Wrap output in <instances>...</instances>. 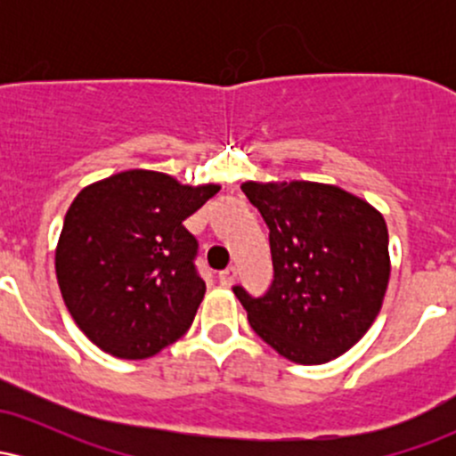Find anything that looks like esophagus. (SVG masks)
<instances>
[{"label": "esophagus", "instance_id": "34e87169", "mask_svg": "<svg viewBox=\"0 0 456 456\" xmlns=\"http://www.w3.org/2000/svg\"><path fill=\"white\" fill-rule=\"evenodd\" d=\"M235 276H238V270H235V268H233V265H232V268H227V270L218 272V281H221V285H224V287L233 285Z\"/></svg>", "mask_w": 456, "mask_h": 456}]
</instances>
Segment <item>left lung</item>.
Wrapping results in <instances>:
<instances>
[{
  "mask_svg": "<svg viewBox=\"0 0 456 456\" xmlns=\"http://www.w3.org/2000/svg\"><path fill=\"white\" fill-rule=\"evenodd\" d=\"M270 229L274 281L242 287L255 332L282 358L323 364L352 349L379 315L390 279L388 227L364 199L319 182H244Z\"/></svg>",
  "mask_w": 456,
  "mask_h": 456,
  "instance_id": "1",
  "label": "left lung"
}]
</instances>
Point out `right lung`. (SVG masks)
I'll use <instances>...</instances> for the list:
<instances>
[{"label": "right lung", "mask_w": 456, "mask_h": 456, "mask_svg": "<svg viewBox=\"0 0 456 456\" xmlns=\"http://www.w3.org/2000/svg\"><path fill=\"white\" fill-rule=\"evenodd\" d=\"M218 184L130 169L86 186L68 208L55 248L66 308L102 352L143 360L191 328L206 282L184 223Z\"/></svg>", "instance_id": "right-lung-1"}]
</instances>
